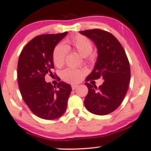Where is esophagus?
<instances>
[{
	"label": "esophagus",
	"mask_w": 151,
	"mask_h": 151,
	"mask_svg": "<svg viewBox=\"0 0 151 151\" xmlns=\"http://www.w3.org/2000/svg\"><path fill=\"white\" fill-rule=\"evenodd\" d=\"M78 86L79 85H77V84H72V89L73 90L75 89L76 88L78 87Z\"/></svg>",
	"instance_id": "1"
}]
</instances>
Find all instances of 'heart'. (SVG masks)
<instances>
[{
	"mask_svg": "<svg viewBox=\"0 0 151 151\" xmlns=\"http://www.w3.org/2000/svg\"><path fill=\"white\" fill-rule=\"evenodd\" d=\"M66 46L63 44L57 45L52 53L53 62L57 67H61L65 62L68 47L73 48L81 56L86 57L92 52L93 46L88 38L82 35H75L66 41ZM85 71L78 69L67 68L61 73V77L64 81L70 83H76L81 80Z\"/></svg>",
	"mask_w": 151,
	"mask_h": 151,
	"instance_id": "obj_1",
	"label": "heart"
}]
</instances>
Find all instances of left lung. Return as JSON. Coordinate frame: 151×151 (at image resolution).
Here are the masks:
<instances>
[{
	"mask_svg": "<svg viewBox=\"0 0 151 151\" xmlns=\"http://www.w3.org/2000/svg\"><path fill=\"white\" fill-rule=\"evenodd\" d=\"M79 33L91 40L98 52L97 60L86 81L101 77L104 80L99 88L85 83L89 91L84 106L93 114L106 115L120 106L127 92L131 79L129 60L121 43L110 32L93 29Z\"/></svg>",
	"mask_w": 151,
	"mask_h": 151,
	"instance_id": "8db88e82",
	"label": "left lung"
}]
</instances>
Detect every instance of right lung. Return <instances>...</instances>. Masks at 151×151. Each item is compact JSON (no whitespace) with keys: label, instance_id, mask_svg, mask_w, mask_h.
Masks as SVG:
<instances>
[{"label":"right lung","instance_id":"add662e5","mask_svg":"<svg viewBox=\"0 0 151 151\" xmlns=\"http://www.w3.org/2000/svg\"><path fill=\"white\" fill-rule=\"evenodd\" d=\"M67 33L37 36L26 45L19 57L18 81L20 93L31 111L41 119H56L67 109L71 86L60 81L56 87L45 81V77L52 74L53 50Z\"/></svg>","mask_w":151,"mask_h":151}]
</instances>
